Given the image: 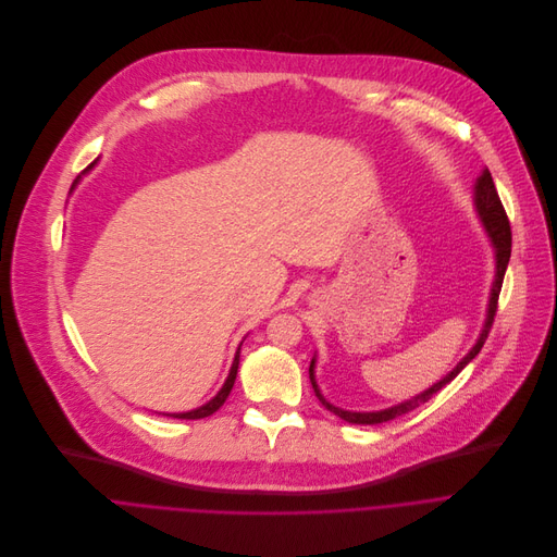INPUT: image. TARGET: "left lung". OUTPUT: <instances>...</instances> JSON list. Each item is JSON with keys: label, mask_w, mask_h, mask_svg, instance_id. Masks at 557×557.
<instances>
[{"label": "left lung", "mask_w": 557, "mask_h": 557, "mask_svg": "<svg viewBox=\"0 0 557 557\" xmlns=\"http://www.w3.org/2000/svg\"><path fill=\"white\" fill-rule=\"evenodd\" d=\"M474 201H476V210L483 219L485 224V231L496 248V278H494V285H492V296H490V307H487V318H485V326L481 331V336L476 341V345L472 347V351L446 375L441 382H436L434 386H430L428 391H423L421 395L404 401V404H397L393 408H386V410H377V412H351V410H343V408H336L333 404H329L322 395H320V388L315 384V377H313V362L309 364V380H311V386H313V393L315 397L320 399V404L331 410L333 414H338L341 419L349 421V423H384V421H391L399 414H406L414 408H419L421 404H425L434 393H438L443 386L450 384L476 356L479 351L483 349L487 336H490V329L494 324V315H496V309H498V296H500V287H503V278H505V270H507V263H509V257H511V226H509V219H507V212L503 208V201L498 197V190L494 186V180H492V173L485 169L483 175L476 180V186H474Z\"/></svg>", "instance_id": "1"}]
</instances>
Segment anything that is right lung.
I'll return each instance as SVG.
<instances>
[{
    "label": "right lung",
    "mask_w": 557,
    "mask_h": 557,
    "mask_svg": "<svg viewBox=\"0 0 557 557\" xmlns=\"http://www.w3.org/2000/svg\"><path fill=\"white\" fill-rule=\"evenodd\" d=\"M91 166H94V164H91ZM91 166H87V169H91ZM74 184H76V182H74ZM237 369H239V351H237V356H235V362H233V369H231V373H228L226 384L221 386V391H219L208 404H203V406H199V408H195V410H190V412H173L171 417H175V419H203V417L216 412L221 406H224V401L228 399V395H231V391H233V386H235Z\"/></svg>",
    "instance_id": "obj_1"
}]
</instances>
